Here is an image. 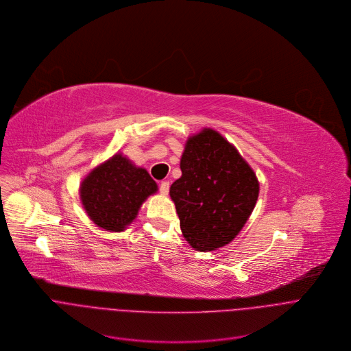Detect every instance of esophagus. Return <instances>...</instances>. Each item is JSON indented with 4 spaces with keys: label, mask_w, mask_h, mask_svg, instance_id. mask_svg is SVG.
<instances>
[{
    "label": "esophagus",
    "mask_w": 351,
    "mask_h": 351,
    "mask_svg": "<svg viewBox=\"0 0 351 351\" xmlns=\"http://www.w3.org/2000/svg\"><path fill=\"white\" fill-rule=\"evenodd\" d=\"M159 189H160V193L167 195L169 189H170V182L169 181H162L160 185H159Z\"/></svg>",
    "instance_id": "1"
}]
</instances>
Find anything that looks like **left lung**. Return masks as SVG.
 I'll list each match as a JSON object with an SVG mask.
<instances>
[{
	"mask_svg": "<svg viewBox=\"0 0 351 351\" xmlns=\"http://www.w3.org/2000/svg\"><path fill=\"white\" fill-rule=\"evenodd\" d=\"M182 176L170 186L182 235L200 252L230 243L258 197V181L238 151L212 128L188 138Z\"/></svg>",
	"mask_w": 351,
	"mask_h": 351,
	"instance_id": "1",
	"label": "left lung"
}]
</instances>
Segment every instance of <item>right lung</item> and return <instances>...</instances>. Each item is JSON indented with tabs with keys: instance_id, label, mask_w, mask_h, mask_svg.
I'll return each mask as SVG.
<instances>
[{
	"instance_id": "obj_1",
	"label": "right lung",
	"mask_w": 351,
	"mask_h": 351,
	"mask_svg": "<svg viewBox=\"0 0 351 351\" xmlns=\"http://www.w3.org/2000/svg\"><path fill=\"white\" fill-rule=\"evenodd\" d=\"M158 191L145 169L120 154L94 169L82 182L80 197L90 219L106 231L120 232L132 223L145 199Z\"/></svg>"
}]
</instances>
